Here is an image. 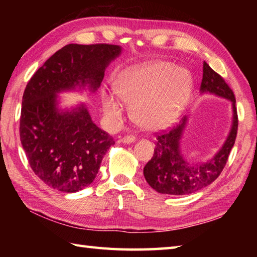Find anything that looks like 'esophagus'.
Returning <instances> with one entry per match:
<instances>
[{
    "mask_svg": "<svg viewBox=\"0 0 257 257\" xmlns=\"http://www.w3.org/2000/svg\"><path fill=\"white\" fill-rule=\"evenodd\" d=\"M136 141V137L135 136H125V137H123L122 139H121V143L122 144H133V143H135Z\"/></svg>",
    "mask_w": 257,
    "mask_h": 257,
    "instance_id": "34e87169",
    "label": "esophagus"
}]
</instances>
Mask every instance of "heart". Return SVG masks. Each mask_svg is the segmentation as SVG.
Masks as SVG:
<instances>
[{
  "mask_svg": "<svg viewBox=\"0 0 257 257\" xmlns=\"http://www.w3.org/2000/svg\"><path fill=\"white\" fill-rule=\"evenodd\" d=\"M191 88L192 77L187 69L159 62L125 69L117 81L116 94L122 102L133 105V118L138 124L160 129L179 117ZM102 108L113 123L121 121L122 103L113 95L103 94Z\"/></svg>",
  "mask_w": 257,
  "mask_h": 257,
  "instance_id": "b5f03b06",
  "label": "heart"
}]
</instances>
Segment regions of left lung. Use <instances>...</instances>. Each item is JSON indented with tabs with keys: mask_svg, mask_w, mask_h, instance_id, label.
<instances>
[{
	"mask_svg": "<svg viewBox=\"0 0 257 257\" xmlns=\"http://www.w3.org/2000/svg\"><path fill=\"white\" fill-rule=\"evenodd\" d=\"M201 94H213L232 102V125L224 144L211 159L205 162H189L181 152V138L188 117H183L176 127L157 136L154 157L144 168L146 181L157 192L169 195L194 193L211 184L220 176L225 167L237 134V112L235 97L225 80L215 73L205 62L203 77L200 87Z\"/></svg>",
	"mask_w": 257,
	"mask_h": 257,
	"instance_id": "8db88e82",
	"label": "left lung"
}]
</instances>
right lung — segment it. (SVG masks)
Instances as JSON below:
<instances>
[{"instance_id": "right-lung-1", "label": "right lung", "mask_w": 257, "mask_h": 257, "mask_svg": "<svg viewBox=\"0 0 257 257\" xmlns=\"http://www.w3.org/2000/svg\"><path fill=\"white\" fill-rule=\"evenodd\" d=\"M109 44H68L36 70L22 100L20 137L32 170L55 190L74 193L94 181L110 135L98 128L85 103L58 106V94L99 88L107 66L121 54Z\"/></svg>"}]
</instances>
